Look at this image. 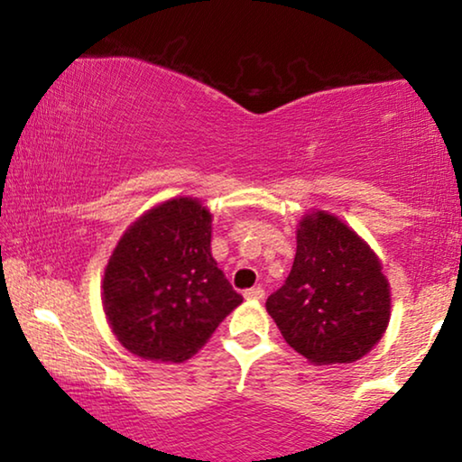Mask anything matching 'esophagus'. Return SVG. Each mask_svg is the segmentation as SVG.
<instances>
[{
  "label": "esophagus",
  "instance_id": "1",
  "mask_svg": "<svg viewBox=\"0 0 462 462\" xmlns=\"http://www.w3.org/2000/svg\"><path fill=\"white\" fill-rule=\"evenodd\" d=\"M246 300H263L264 297V289L263 287H253V289H246L245 291Z\"/></svg>",
  "mask_w": 462,
  "mask_h": 462
}]
</instances>
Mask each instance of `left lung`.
Segmentation results:
<instances>
[{"mask_svg": "<svg viewBox=\"0 0 462 462\" xmlns=\"http://www.w3.org/2000/svg\"><path fill=\"white\" fill-rule=\"evenodd\" d=\"M389 310L381 263L356 232L326 212L303 217L291 273L267 300L289 346L314 365L358 361L387 330Z\"/></svg>", "mask_w": 462, "mask_h": 462, "instance_id": "left-lung-1", "label": "left lung"}]
</instances>
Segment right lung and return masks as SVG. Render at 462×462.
Instances as JSON below:
<instances>
[{"mask_svg":"<svg viewBox=\"0 0 462 462\" xmlns=\"http://www.w3.org/2000/svg\"><path fill=\"white\" fill-rule=\"evenodd\" d=\"M212 214L193 198L169 199L124 232L104 273V311L124 348L181 363L240 306L212 256Z\"/></svg>","mask_w":462,"mask_h":462,"instance_id":"1","label":"right lung"}]
</instances>
